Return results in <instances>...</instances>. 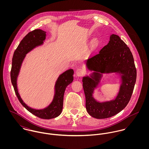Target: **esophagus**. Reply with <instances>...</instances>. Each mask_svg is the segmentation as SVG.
Returning a JSON list of instances; mask_svg holds the SVG:
<instances>
[{
	"instance_id": "1",
	"label": "esophagus",
	"mask_w": 149,
	"mask_h": 149,
	"mask_svg": "<svg viewBox=\"0 0 149 149\" xmlns=\"http://www.w3.org/2000/svg\"><path fill=\"white\" fill-rule=\"evenodd\" d=\"M85 74V71L82 68H79L76 70V74L78 77H81L83 76Z\"/></svg>"
}]
</instances>
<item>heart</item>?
<instances>
[{
  "label": "heart",
  "instance_id": "obj_1",
  "mask_svg": "<svg viewBox=\"0 0 149 149\" xmlns=\"http://www.w3.org/2000/svg\"><path fill=\"white\" fill-rule=\"evenodd\" d=\"M97 45H98V41L97 40H95L93 43V46H94V47L96 46Z\"/></svg>",
  "mask_w": 149,
  "mask_h": 149
}]
</instances>
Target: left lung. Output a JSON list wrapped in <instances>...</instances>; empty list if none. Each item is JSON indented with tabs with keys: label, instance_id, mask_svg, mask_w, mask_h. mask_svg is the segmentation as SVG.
<instances>
[{
	"label": "left lung",
	"instance_id": "obj_1",
	"mask_svg": "<svg viewBox=\"0 0 149 149\" xmlns=\"http://www.w3.org/2000/svg\"><path fill=\"white\" fill-rule=\"evenodd\" d=\"M86 65L89 70L94 71L91 77L83 79L88 113L96 119H106L122 111L131 99L136 79L133 56L127 45L118 36L111 35L108 43L98 54L88 58ZM110 72L121 75L122 84L119 93L114 100L99 102L93 97L94 89L100 82L101 73Z\"/></svg>",
	"mask_w": 149,
	"mask_h": 149
}]
</instances>
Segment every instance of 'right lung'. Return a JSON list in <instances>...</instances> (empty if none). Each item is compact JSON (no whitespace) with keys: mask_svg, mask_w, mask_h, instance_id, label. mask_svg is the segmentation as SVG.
Masks as SVG:
<instances>
[{"mask_svg":"<svg viewBox=\"0 0 149 149\" xmlns=\"http://www.w3.org/2000/svg\"><path fill=\"white\" fill-rule=\"evenodd\" d=\"M45 38L46 32L41 29H36L29 33L23 38L14 53L10 76L15 94L22 105L35 116L41 119H50L57 117L62 112L64 92L66 86L73 80V70L69 69L60 75L55 84V94L52 102L49 106L42 109H36L27 106L22 100L17 84V77L26 54L36 46L42 45Z\"/></svg>","mask_w":149,"mask_h":149,"instance_id":"right-lung-1","label":"right lung"}]
</instances>
